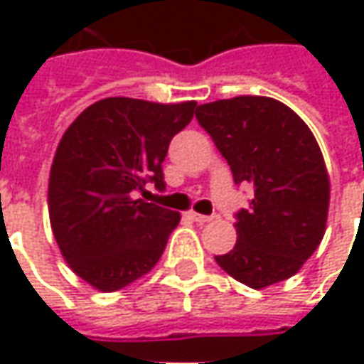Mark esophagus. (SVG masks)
Listing matches in <instances>:
<instances>
[{
    "label": "esophagus",
    "instance_id": "1",
    "mask_svg": "<svg viewBox=\"0 0 364 364\" xmlns=\"http://www.w3.org/2000/svg\"><path fill=\"white\" fill-rule=\"evenodd\" d=\"M188 217L192 218V220H196L198 225H204V223H210L215 217H210V215H198V213H194V210H190Z\"/></svg>",
    "mask_w": 364,
    "mask_h": 364
}]
</instances>
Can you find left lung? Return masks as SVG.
Returning <instances> with one entry per match:
<instances>
[{
    "label": "left lung",
    "mask_w": 364,
    "mask_h": 364,
    "mask_svg": "<svg viewBox=\"0 0 364 364\" xmlns=\"http://www.w3.org/2000/svg\"><path fill=\"white\" fill-rule=\"evenodd\" d=\"M196 119L231 166L235 184H253L237 217V243L217 263L261 289L300 272L326 231L330 180L310 127L269 97H235L196 109Z\"/></svg>",
    "instance_id": "1"
}]
</instances>
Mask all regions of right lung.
<instances>
[{"instance_id": "right-lung-1", "label": "right lung", "mask_w": 364, "mask_h": 364, "mask_svg": "<svg viewBox=\"0 0 364 364\" xmlns=\"http://www.w3.org/2000/svg\"><path fill=\"white\" fill-rule=\"evenodd\" d=\"M194 113V101L109 97L64 132L50 168V225L70 269L95 289L117 291L160 261L180 213L139 192L166 188L161 161Z\"/></svg>"}]
</instances>
